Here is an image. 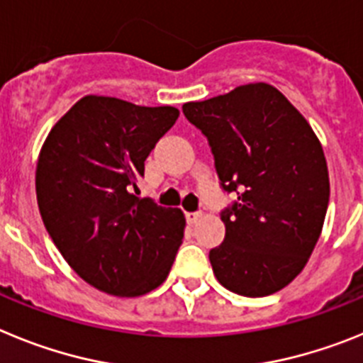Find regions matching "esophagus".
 <instances>
[{
  "label": "esophagus",
  "mask_w": 363,
  "mask_h": 363,
  "mask_svg": "<svg viewBox=\"0 0 363 363\" xmlns=\"http://www.w3.org/2000/svg\"><path fill=\"white\" fill-rule=\"evenodd\" d=\"M203 216V214L200 213V211H198V213H185V218H187V223H196L198 220H200V218Z\"/></svg>",
  "instance_id": "34e87169"
}]
</instances>
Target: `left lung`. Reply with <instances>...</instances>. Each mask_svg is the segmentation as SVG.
I'll list each match as a JSON object with an SVG mask.
<instances>
[{"instance_id": "1", "label": "left lung", "mask_w": 363, "mask_h": 363, "mask_svg": "<svg viewBox=\"0 0 363 363\" xmlns=\"http://www.w3.org/2000/svg\"><path fill=\"white\" fill-rule=\"evenodd\" d=\"M184 114L207 136L223 189L225 240L209 252L214 277L249 298L281 291L303 271L322 234L329 171L309 121L269 83L240 85Z\"/></svg>"}]
</instances>
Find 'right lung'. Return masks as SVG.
<instances>
[{
  "label": "right lung",
  "instance_id": "add662e5",
  "mask_svg": "<svg viewBox=\"0 0 363 363\" xmlns=\"http://www.w3.org/2000/svg\"><path fill=\"white\" fill-rule=\"evenodd\" d=\"M178 116L176 107L89 94L54 123L41 145V220L72 271L101 293L143 296L167 280L174 264L184 213L140 200L133 189Z\"/></svg>",
  "mask_w": 363,
  "mask_h": 363
}]
</instances>
